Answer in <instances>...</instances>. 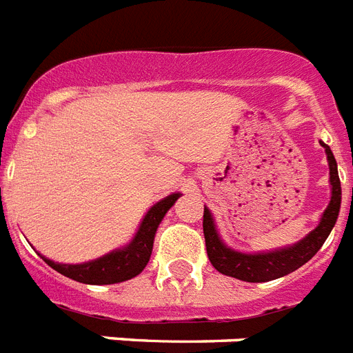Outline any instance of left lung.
<instances>
[{"instance_id":"obj_1","label":"left lung","mask_w":353,"mask_h":353,"mask_svg":"<svg viewBox=\"0 0 353 353\" xmlns=\"http://www.w3.org/2000/svg\"><path fill=\"white\" fill-rule=\"evenodd\" d=\"M321 145L326 151V159H328L332 199H330L328 208L324 210L317 228L310 231L308 235L297 244L266 253L235 252L221 241L213 215L208 208H204L202 225H204L205 250H208V256L216 272H221L222 275H228V277L239 279V281H246V283H268V281L284 277V275L295 272L319 252L324 241L328 239L330 231L334 230L341 210V180L339 173H337V162H335L332 149L324 142H321Z\"/></svg>"}]
</instances>
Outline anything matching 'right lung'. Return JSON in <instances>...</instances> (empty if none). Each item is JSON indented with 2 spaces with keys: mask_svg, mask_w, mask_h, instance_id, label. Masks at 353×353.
I'll use <instances>...</instances> for the list:
<instances>
[{
  "mask_svg": "<svg viewBox=\"0 0 353 353\" xmlns=\"http://www.w3.org/2000/svg\"><path fill=\"white\" fill-rule=\"evenodd\" d=\"M180 193H173L162 199L160 202L145 213L142 224L138 228L137 235L125 248L114 250L107 255L83 262V264H60L38 253L52 270L65 275V277L78 281L83 284H117L137 277L138 273L148 266L149 256L153 252L154 233L159 230L160 222L165 216L171 205L179 200Z\"/></svg>",
  "mask_w": 353,
  "mask_h": 353,
  "instance_id": "add662e5",
  "label": "right lung"
}]
</instances>
